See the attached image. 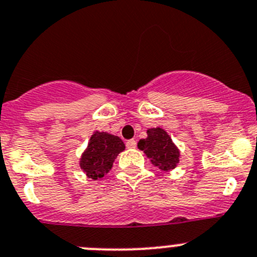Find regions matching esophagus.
Masks as SVG:
<instances>
[{"instance_id":"esophagus-1","label":"esophagus","mask_w":257,"mask_h":257,"mask_svg":"<svg viewBox=\"0 0 257 257\" xmlns=\"http://www.w3.org/2000/svg\"><path fill=\"white\" fill-rule=\"evenodd\" d=\"M126 147H127V149H135V147H136V141H135V140H128V141L126 142Z\"/></svg>"}]
</instances>
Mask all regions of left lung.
Instances as JSON below:
<instances>
[{"instance_id":"left-lung-1","label":"left lung","mask_w":257,"mask_h":257,"mask_svg":"<svg viewBox=\"0 0 257 257\" xmlns=\"http://www.w3.org/2000/svg\"><path fill=\"white\" fill-rule=\"evenodd\" d=\"M141 151L151 160L154 166L161 171H169L176 167L180 161V151L171 137L164 128H149L146 139L140 140L137 144Z\"/></svg>"}]
</instances>
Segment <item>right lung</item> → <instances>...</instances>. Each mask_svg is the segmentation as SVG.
<instances>
[{"label":"right lung","mask_w":257,"mask_h":257,"mask_svg":"<svg viewBox=\"0 0 257 257\" xmlns=\"http://www.w3.org/2000/svg\"><path fill=\"white\" fill-rule=\"evenodd\" d=\"M123 150L125 144L120 137L107 132H93L87 149L81 157V169L90 179H101L110 171L117 155Z\"/></svg>","instance_id":"right-lung-1"}]
</instances>
